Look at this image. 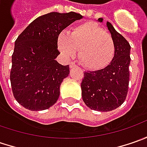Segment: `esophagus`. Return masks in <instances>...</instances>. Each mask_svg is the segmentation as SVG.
<instances>
[{
    "label": "esophagus",
    "instance_id": "obj_1",
    "mask_svg": "<svg viewBox=\"0 0 147 147\" xmlns=\"http://www.w3.org/2000/svg\"><path fill=\"white\" fill-rule=\"evenodd\" d=\"M69 66H70V68H73V67H75L76 65H75V63H74V62H71L70 64H69Z\"/></svg>",
    "mask_w": 147,
    "mask_h": 147
}]
</instances>
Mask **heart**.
Here are the masks:
<instances>
[{
  "label": "heart",
  "instance_id": "heart-1",
  "mask_svg": "<svg viewBox=\"0 0 147 147\" xmlns=\"http://www.w3.org/2000/svg\"><path fill=\"white\" fill-rule=\"evenodd\" d=\"M58 48L66 57H73L79 51V61L91 70L101 69L111 62L115 46L110 33L97 24L88 21L75 26L69 36L65 33L58 37Z\"/></svg>",
  "mask_w": 147,
  "mask_h": 147
}]
</instances>
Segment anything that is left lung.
Wrapping results in <instances>:
<instances>
[{
	"mask_svg": "<svg viewBox=\"0 0 147 147\" xmlns=\"http://www.w3.org/2000/svg\"><path fill=\"white\" fill-rule=\"evenodd\" d=\"M98 20L102 22L101 18ZM106 25L115 46V56L105 69L85 72L81 83L84 103L98 111H110L120 106L126 99L129 83L130 45L110 23Z\"/></svg>",
	"mask_w": 147,
	"mask_h": 147,
	"instance_id": "1",
	"label": "left lung"
}]
</instances>
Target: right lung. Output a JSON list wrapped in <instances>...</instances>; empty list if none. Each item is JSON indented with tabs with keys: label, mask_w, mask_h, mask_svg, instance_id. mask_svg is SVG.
<instances>
[{
	"label": "right lung",
	"mask_w": 147,
	"mask_h": 147,
	"mask_svg": "<svg viewBox=\"0 0 147 147\" xmlns=\"http://www.w3.org/2000/svg\"><path fill=\"white\" fill-rule=\"evenodd\" d=\"M82 15L75 12H51L33 20L15 41L10 83L15 100L30 110H47L59 98L63 79L69 65H61L59 34Z\"/></svg>",
	"instance_id": "right-lung-1"
}]
</instances>
